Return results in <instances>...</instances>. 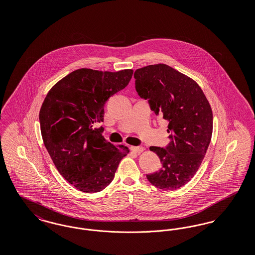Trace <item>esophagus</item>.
<instances>
[{"label": "esophagus", "instance_id": "esophagus-1", "mask_svg": "<svg viewBox=\"0 0 255 255\" xmlns=\"http://www.w3.org/2000/svg\"><path fill=\"white\" fill-rule=\"evenodd\" d=\"M131 150L135 154H140L144 149H143V147H140V146H132Z\"/></svg>", "mask_w": 255, "mask_h": 255}]
</instances>
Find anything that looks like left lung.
<instances>
[{
	"instance_id": "obj_1",
	"label": "left lung",
	"mask_w": 255,
	"mask_h": 255,
	"mask_svg": "<svg viewBox=\"0 0 255 255\" xmlns=\"http://www.w3.org/2000/svg\"><path fill=\"white\" fill-rule=\"evenodd\" d=\"M133 76L138 96L169 122V144L150 147L162 166L146 175L147 180L162 190L178 189L194 177L205 158L212 135V110L196 81L165 64L137 69Z\"/></svg>"
}]
</instances>
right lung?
<instances>
[{"label": "right lung", "mask_w": 255, "mask_h": 255, "mask_svg": "<svg viewBox=\"0 0 255 255\" xmlns=\"http://www.w3.org/2000/svg\"><path fill=\"white\" fill-rule=\"evenodd\" d=\"M133 70L78 69L49 90L39 113L44 144L66 181L85 193L103 190L114 180L127 146L117 148L102 133L104 105L130 82Z\"/></svg>", "instance_id": "1"}]
</instances>
